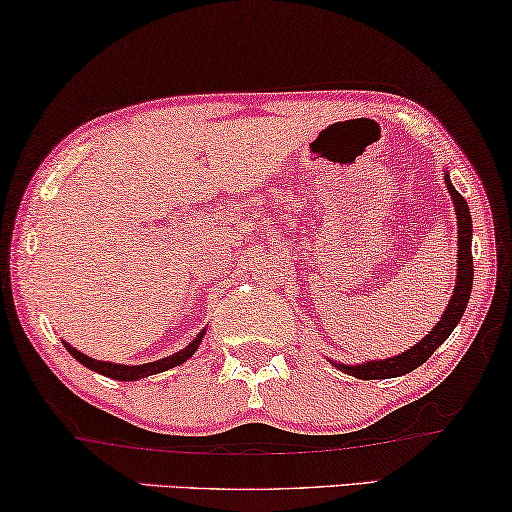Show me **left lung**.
<instances>
[{
  "label": "left lung",
  "instance_id": "left-lung-1",
  "mask_svg": "<svg viewBox=\"0 0 512 512\" xmlns=\"http://www.w3.org/2000/svg\"><path fill=\"white\" fill-rule=\"evenodd\" d=\"M446 179V190L451 193V200L455 204V216H457V278H455V289L451 301H448V308L437 324H434L432 331H427L423 340H418L414 347H409L407 352L391 358H377V361H365L356 365L338 363L331 361L335 368L347 372L356 379H391V377H402L407 372L416 370L418 365H423L427 358L437 352L439 345H444L448 335L460 324V319L467 310L471 287H474V257H471V211L469 204L464 197L457 193L455 186L451 183L448 172L444 174Z\"/></svg>",
  "mask_w": 512,
  "mask_h": 512
}]
</instances>
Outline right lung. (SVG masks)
I'll list each match as a JSON object with an SVG mask.
<instances>
[{
  "mask_svg": "<svg viewBox=\"0 0 512 512\" xmlns=\"http://www.w3.org/2000/svg\"><path fill=\"white\" fill-rule=\"evenodd\" d=\"M204 333H207V329H204L197 338L190 342V345L186 349H181V352L172 354V356H165L160 358V361H151V363H140V365H124V363H112V361H96V358H91L87 354H82L75 349L73 345H68V342H64V347L68 349V354H71L75 361L85 365V368L98 372V375L103 377H110V379H117V381H137V379H144V377H151V375H158V372H165L170 368H177V365L186 363L190 356H193L197 352V347H200V342L204 338Z\"/></svg>",
  "mask_w": 512,
  "mask_h": 512,
  "instance_id": "add662e5",
  "label": "right lung"
}]
</instances>
